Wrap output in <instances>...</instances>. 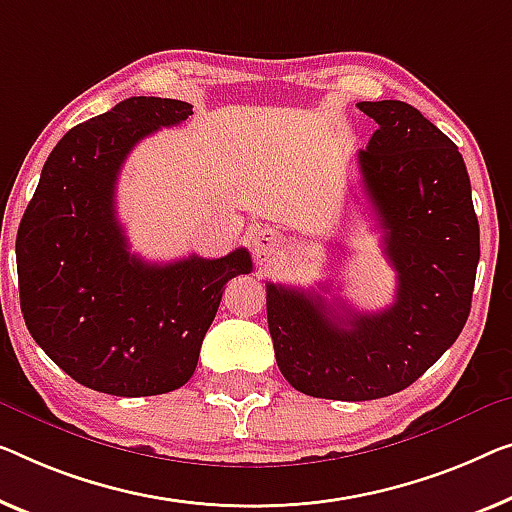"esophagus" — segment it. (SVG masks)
I'll return each instance as SVG.
<instances>
[{"instance_id": "1", "label": "esophagus", "mask_w": 512, "mask_h": 512, "mask_svg": "<svg viewBox=\"0 0 512 512\" xmlns=\"http://www.w3.org/2000/svg\"><path fill=\"white\" fill-rule=\"evenodd\" d=\"M280 236L271 227H259L253 234V253L259 262H269V259L278 253Z\"/></svg>"}]
</instances>
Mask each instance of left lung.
<instances>
[{
	"label": "left lung",
	"instance_id": "1",
	"mask_svg": "<svg viewBox=\"0 0 512 512\" xmlns=\"http://www.w3.org/2000/svg\"><path fill=\"white\" fill-rule=\"evenodd\" d=\"M377 121L358 170L398 273L379 312H340L317 292L266 285L276 361L296 391L324 400H377L404 391L467 324L480 257L478 218L453 140L402 101H363Z\"/></svg>",
	"mask_w": 512,
	"mask_h": 512
}]
</instances>
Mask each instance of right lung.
<instances>
[{"label": "right lung", "instance_id": "right-lung-1", "mask_svg": "<svg viewBox=\"0 0 512 512\" xmlns=\"http://www.w3.org/2000/svg\"><path fill=\"white\" fill-rule=\"evenodd\" d=\"M193 105L133 96L52 149L15 239L20 308L36 345L94 391L140 398L193 377L225 282L253 271L246 248L149 264L128 250L114 209L121 165Z\"/></svg>", "mask_w": 512, "mask_h": 512}]
</instances>
